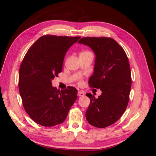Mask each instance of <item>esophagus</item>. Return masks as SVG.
<instances>
[{
    "label": "esophagus",
    "mask_w": 156,
    "mask_h": 156,
    "mask_svg": "<svg viewBox=\"0 0 156 156\" xmlns=\"http://www.w3.org/2000/svg\"><path fill=\"white\" fill-rule=\"evenodd\" d=\"M77 94H78L79 96H81V97L84 96V93L83 92H82V91H79L78 93H77Z\"/></svg>",
    "instance_id": "obj_1"
}]
</instances>
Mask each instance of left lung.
<instances>
[{
    "label": "left lung",
    "instance_id": "left-lung-1",
    "mask_svg": "<svg viewBox=\"0 0 156 156\" xmlns=\"http://www.w3.org/2000/svg\"><path fill=\"white\" fill-rule=\"evenodd\" d=\"M78 43L88 46L95 53L88 83L101 90L98 98L86 94L90 100L86 119L90 125L104 128L115 123L128 104L131 87L129 60L123 48L111 37H85Z\"/></svg>",
    "mask_w": 156,
    "mask_h": 156
}]
</instances>
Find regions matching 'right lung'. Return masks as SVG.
Here are the masks:
<instances>
[{
    "label": "right lung",
    "mask_w": 156,
    "mask_h": 156,
    "mask_svg": "<svg viewBox=\"0 0 156 156\" xmlns=\"http://www.w3.org/2000/svg\"><path fill=\"white\" fill-rule=\"evenodd\" d=\"M80 37L43 36L23 60L19 90L25 111L37 124L51 127L62 123L76 100V88L60 91L52 86V80L62 72L66 53Z\"/></svg>",
    "instance_id": "obj_1"
}]
</instances>
